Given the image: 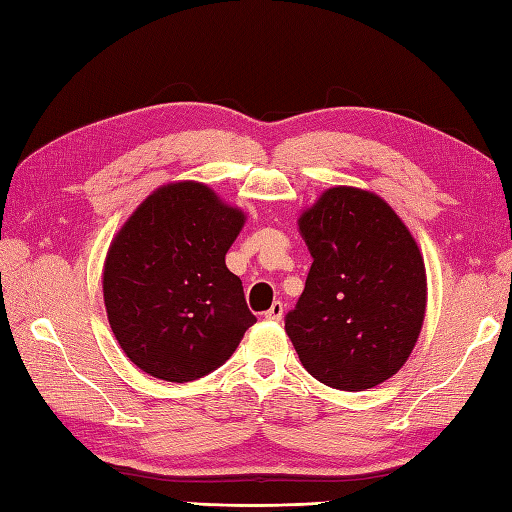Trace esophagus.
<instances>
[{"label": "esophagus", "mask_w": 512, "mask_h": 512, "mask_svg": "<svg viewBox=\"0 0 512 512\" xmlns=\"http://www.w3.org/2000/svg\"><path fill=\"white\" fill-rule=\"evenodd\" d=\"M281 316H283V303L275 301V303H272L270 310L266 312V318L268 320H281Z\"/></svg>", "instance_id": "1"}]
</instances>
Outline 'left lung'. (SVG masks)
I'll list each match as a JSON object with an SVG mask.
<instances>
[{
	"instance_id": "left-lung-1",
	"label": "left lung",
	"mask_w": 512,
	"mask_h": 512,
	"mask_svg": "<svg viewBox=\"0 0 512 512\" xmlns=\"http://www.w3.org/2000/svg\"><path fill=\"white\" fill-rule=\"evenodd\" d=\"M299 233L314 261L285 334L320 384L379 386L406 364L423 327L417 240L382 196L347 185L325 189L299 216Z\"/></svg>"
}]
</instances>
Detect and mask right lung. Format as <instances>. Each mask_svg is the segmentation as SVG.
<instances>
[{
	"label": "right lung",
	"mask_w": 512,
	"mask_h": 512,
	"mask_svg": "<svg viewBox=\"0 0 512 512\" xmlns=\"http://www.w3.org/2000/svg\"><path fill=\"white\" fill-rule=\"evenodd\" d=\"M246 213L198 181L161 185L130 213L104 259L115 340L141 371L183 384L227 362L255 323L224 264Z\"/></svg>",
	"instance_id": "obj_1"
}]
</instances>
